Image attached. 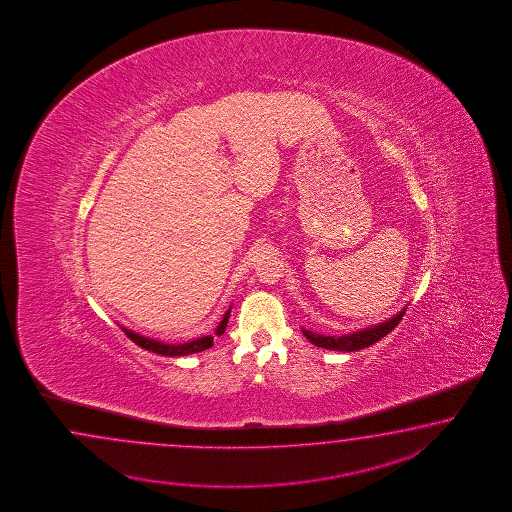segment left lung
<instances>
[{
	"instance_id": "left-lung-1",
	"label": "left lung",
	"mask_w": 512,
	"mask_h": 512,
	"mask_svg": "<svg viewBox=\"0 0 512 512\" xmlns=\"http://www.w3.org/2000/svg\"><path fill=\"white\" fill-rule=\"evenodd\" d=\"M404 311H406V307L401 309L397 315L384 320V322L377 324V326L364 327V329L353 331V333H348V335H340V337L320 335V333H313V331L304 329V327H302V333H304L305 338L311 344H315L318 348L331 349V351H348V353L349 351H359V349L368 348L371 344H375L381 338L386 337L403 320Z\"/></svg>"
}]
</instances>
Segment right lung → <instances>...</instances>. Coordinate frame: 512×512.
<instances>
[{
  "mask_svg": "<svg viewBox=\"0 0 512 512\" xmlns=\"http://www.w3.org/2000/svg\"><path fill=\"white\" fill-rule=\"evenodd\" d=\"M229 316L230 307L227 309V313L223 315V318H221L218 327H216V335H218V337L225 333ZM122 331H124V333L128 335V338L133 340L137 346H141L142 349H148V351H153V353H157V355H164V357H185V355L199 353V351H205V349L214 346V337H212V335L196 338V340H190V342H183V344H166V342H161V340L139 335V333L131 331L128 327H122Z\"/></svg>",
  "mask_w": 512,
  "mask_h": 512,
  "instance_id": "right-lung-1",
  "label": "right lung"
}]
</instances>
